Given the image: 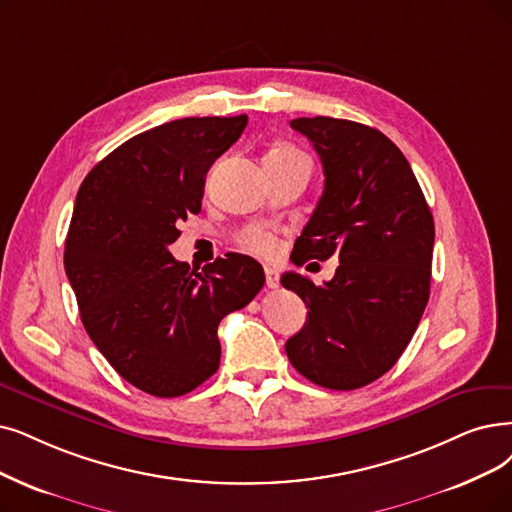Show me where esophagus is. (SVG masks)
<instances>
[{"instance_id": "obj_1", "label": "esophagus", "mask_w": 512, "mask_h": 512, "mask_svg": "<svg viewBox=\"0 0 512 512\" xmlns=\"http://www.w3.org/2000/svg\"><path fill=\"white\" fill-rule=\"evenodd\" d=\"M264 275H267V288L269 290H277L279 288V273H277V269L267 267V269H264Z\"/></svg>"}]
</instances>
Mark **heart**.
Returning a JSON list of instances; mask_svg holds the SVG:
<instances>
[{"label":"heart","instance_id":"1","mask_svg":"<svg viewBox=\"0 0 512 512\" xmlns=\"http://www.w3.org/2000/svg\"><path fill=\"white\" fill-rule=\"evenodd\" d=\"M271 153L302 155L300 151H296V149H292V147H277V149L271 151ZM241 243H243L245 250H250V252H254V254H258V256H264V258L273 256V254L277 252V248H279L277 237H275L271 231H267V229H250L248 233H243Z\"/></svg>","mask_w":512,"mask_h":512}]
</instances>
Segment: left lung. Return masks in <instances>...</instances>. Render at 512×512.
<instances>
[{"mask_svg": "<svg viewBox=\"0 0 512 512\" xmlns=\"http://www.w3.org/2000/svg\"><path fill=\"white\" fill-rule=\"evenodd\" d=\"M290 126L313 142L325 174L292 262L336 256L340 267L323 285L281 277L309 309L285 353L311 382L353 391L391 370L416 332L431 294L435 222L405 155L376 128L321 115Z\"/></svg>", "mask_w": 512, "mask_h": 512, "instance_id": "left-lung-1", "label": "left lung"}]
</instances>
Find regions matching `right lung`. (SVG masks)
Segmentation results:
<instances>
[{"label": "right lung", "instance_id": "add662e5", "mask_svg": "<svg viewBox=\"0 0 512 512\" xmlns=\"http://www.w3.org/2000/svg\"><path fill=\"white\" fill-rule=\"evenodd\" d=\"M245 126L248 115L168 121L109 153L77 191L65 271L81 323L113 370L153 397L191 393L218 370L220 319L264 285L250 256L231 252L197 273L168 250Z\"/></svg>", "mask_w": 512, "mask_h": 512}]
</instances>
